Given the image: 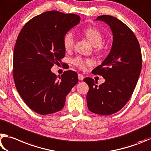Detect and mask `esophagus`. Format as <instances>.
<instances>
[{"label":"esophagus","mask_w":151,"mask_h":151,"mask_svg":"<svg viewBox=\"0 0 151 151\" xmlns=\"http://www.w3.org/2000/svg\"><path fill=\"white\" fill-rule=\"evenodd\" d=\"M78 79H79V80H81V81H82L83 79H84V76L82 75V74H81V73H78Z\"/></svg>","instance_id":"esophagus-1"}]
</instances>
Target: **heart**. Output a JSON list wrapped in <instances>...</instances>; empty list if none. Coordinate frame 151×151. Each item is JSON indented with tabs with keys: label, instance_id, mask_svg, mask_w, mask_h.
Listing matches in <instances>:
<instances>
[{
	"label": "heart",
	"instance_id": "obj_1",
	"mask_svg": "<svg viewBox=\"0 0 151 151\" xmlns=\"http://www.w3.org/2000/svg\"><path fill=\"white\" fill-rule=\"evenodd\" d=\"M85 36L88 38L89 42L96 46L97 51L100 52L102 50L101 44L104 40V35L101 31L98 29L93 27H89L86 28L83 31ZM74 42H75V36L72 31H69L66 33L63 38V47L66 50H70L73 48ZM73 63L81 70H84L87 66L91 65L93 62L89 59H85L81 57H77L73 60Z\"/></svg>",
	"mask_w": 151,
	"mask_h": 151
}]
</instances>
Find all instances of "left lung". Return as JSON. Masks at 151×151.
I'll return each mask as SVG.
<instances>
[{"label": "left lung", "instance_id": "1", "mask_svg": "<svg viewBox=\"0 0 151 151\" xmlns=\"http://www.w3.org/2000/svg\"><path fill=\"white\" fill-rule=\"evenodd\" d=\"M96 20L109 26L113 44L107 58L92 71L105 82L98 86L93 79L83 80L89 86L87 104L92 113L109 115L122 109L133 93L141 71V51L133 32L117 18L102 15Z\"/></svg>", "mask_w": 151, "mask_h": 151}]
</instances>
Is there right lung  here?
I'll return each instance as SVG.
<instances>
[{
  "label": "right lung",
  "instance_id": "right-lung-1",
  "mask_svg": "<svg viewBox=\"0 0 151 151\" xmlns=\"http://www.w3.org/2000/svg\"><path fill=\"white\" fill-rule=\"evenodd\" d=\"M80 21L77 14L51 10L32 18L18 34L13 55L15 86L27 106L38 114L62 109L78 82L76 71H65L58 78L51 68L65 56L63 36Z\"/></svg>",
  "mask_w": 151,
  "mask_h": 151
}]
</instances>
